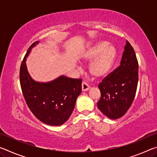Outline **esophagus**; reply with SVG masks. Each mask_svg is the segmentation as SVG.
Instances as JSON below:
<instances>
[{
  "mask_svg": "<svg viewBox=\"0 0 157 157\" xmlns=\"http://www.w3.org/2000/svg\"><path fill=\"white\" fill-rule=\"evenodd\" d=\"M89 89H90V86H89V85L87 84L85 82H82V91H89Z\"/></svg>",
  "mask_w": 157,
  "mask_h": 157,
  "instance_id": "esophagus-1",
  "label": "esophagus"
}]
</instances>
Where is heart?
Listing matches in <instances>:
<instances>
[{"mask_svg": "<svg viewBox=\"0 0 157 157\" xmlns=\"http://www.w3.org/2000/svg\"><path fill=\"white\" fill-rule=\"evenodd\" d=\"M116 57V48L105 41H98L89 45L80 56L83 62L92 60L89 70L90 74L95 79L104 78L109 73Z\"/></svg>", "mask_w": 157, "mask_h": 157, "instance_id": "b5f03b06", "label": "heart"}]
</instances>
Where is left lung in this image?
I'll use <instances>...</instances> for the list:
<instances>
[{
	"label": "left lung",
	"instance_id": "obj_1",
	"mask_svg": "<svg viewBox=\"0 0 157 157\" xmlns=\"http://www.w3.org/2000/svg\"><path fill=\"white\" fill-rule=\"evenodd\" d=\"M139 81V63L134 50L126 41L121 65L98 85L101 98L97 103L101 112L111 119L126 113L134 99Z\"/></svg>",
	"mask_w": 157,
	"mask_h": 157
}]
</instances>
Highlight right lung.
Masks as SVG:
<instances>
[{"label": "right lung", "mask_w": 157, "mask_h": 157, "mask_svg": "<svg viewBox=\"0 0 157 157\" xmlns=\"http://www.w3.org/2000/svg\"><path fill=\"white\" fill-rule=\"evenodd\" d=\"M34 42L29 48L20 68V83L29 109L39 121L48 125L59 126L72 114L76 100L82 92V79L61 75L48 82H36L31 78L26 58Z\"/></svg>", "instance_id": "right-lung-1"}]
</instances>
